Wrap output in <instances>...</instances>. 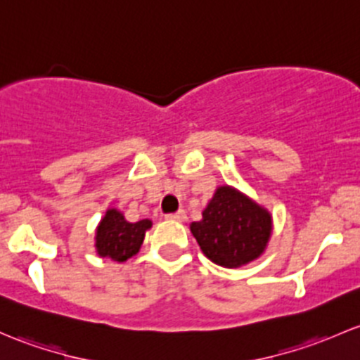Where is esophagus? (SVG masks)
Returning a JSON list of instances; mask_svg holds the SVG:
<instances>
[{"label": "esophagus", "instance_id": "obj_1", "mask_svg": "<svg viewBox=\"0 0 360 360\" xmlns=\"http://www.w3.org/2000/svg\"><path fill=\"white\" fill-rule=\"evenodd\" d=\"M166 218H168V220H175V221H184L185 218V211H176V213H168L166 214Z\"/></svg>", "mask_w": 360, "mask_h": 360}]
</instances>
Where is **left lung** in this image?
<instances>
[{
	"label": "left lung",
	"instance_id": "left-lung-1",
	"mask_svg": "<svg viewBox=\"0 0 360 360\" xmlns=\"http://www.w3.org/2000/svg\"><path fill=\"white\" fill-rule=\"evenodd\" d=\"M191 232L211 262L237 269L265 251L272 214L243 192L221 185L202 211V220L191 224Z\"/></svg>",
	"mask_w": 360,
	"mask_h": 360
}]
</instances>
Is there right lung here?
<instances>
[{"label": "right lung", "mask_w": 360, "mask_h": 360, "mask_svg": "<svg viewBox=\"0 0 360 360\" xmlns=\"http://www.w3.org/2000/svg\"><path fill=\"white\" fill-rule=\"evenodd\" d=\"M153 227L150 220H140L129 224L121 211H105V217L97 227L95 236V248L102 258H110L114 262H126L133 255L139 253L143 243L146 232Z\"/></svg>", "instance_id": "add662e5"}]
</instances>
